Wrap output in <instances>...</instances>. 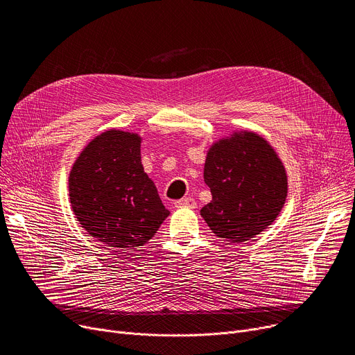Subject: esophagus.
I'll list each match as a JSON object with an SVG mask.
<instances>
[{"label": "esophagus", "mask_w": 355, "mask_h": 355, "mask_svg": "<svg viewBox=\"0 0 355 355\" xmlns=\"http://www.w3.org/2000/svg\"><path fill=\"white\" fill-rule=\"evenodd\" d=\"M174 206L175 207H189V209H196V206H197V202H196V200L194 198H190V197H187V198H181V200H178V201H175L174 202Z\"/></svg>", "instance_id": "34e87169"}]
</instances>
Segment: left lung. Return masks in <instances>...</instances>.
I'll return each instance as SVG.
<instances>
[{
  "mask_svg": "<svg viewBox=\"0 0 355 355\" xmlns=\"http://www.w3.org/2000/svg\"><path fill=\"white\" fill-rule=\"evenodd\" d=\"M211 201L201 209L211 232L241 243L266 230L288 197V174L275 148L253 130L213 142L204 164Z\"/></svg>",
  "mask_w": 355,
  "mask_h": 355,
  "instance_id": "obj_1",
  "label": "left lung"
}]
</instances>
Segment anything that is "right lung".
I'll return each instance as SVG.
<instances>
[{
  "instance_id": "add662e5",
  "label": "right lung",
  "mask_w": 355,
  "mask_h": 355,
  "mask_svg": "<svg viewBox=\"0 0 355 355\" xmlns=\"http://www.w3.org/2000/svg\"><path fill=\"white\" fill-rule=\"evenodd\" d=\"M142 138L109 129L93 138L74 161L69 197L79 225L115 249H137L151 239L168 211L141 162Z\"/></svg>"
}]
</instances>
